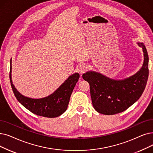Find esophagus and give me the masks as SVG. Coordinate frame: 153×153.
Masks as SVG:
<instances>
[{
	"label": "esophagus",
	"mask_w": 153,
	"mask_h": 153,
	"mask_svg": "<svg viewBox=\"0 0 153 153\" xmlns=\"http://www.w3.org/2000/svg\"><path fill=\"white\" fill-rule=\"evenodd\" d=\"M87 69H88L87 66H86L84 64H80V65L78 66V68H77V71H78V72L79 73H80L81 74H83V73L85 72V71H87Z\"/></svg>",
	"instance_id": "esophagus-1"
}]
</instances>
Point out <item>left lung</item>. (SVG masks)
<instances>
[{"label":"left lung","mask_w":153,"mask_h":153,"mask_svg":"<svg viewBox=\"0 0 153 153\" xmlns=\"http://www.w3.org/2000/svg\"><path fill=\"white\" fill-rule=\"evenodd\" d=\"M137 44L143 49L144 62L134 75L123 80L110 79L94 71H88L82 75L90 85L93 107L99 113L113 115L122 112L141 96L149 75V57L144 44Z\"/></svg>","instance_id":"left-lung-1"}]
</instances>
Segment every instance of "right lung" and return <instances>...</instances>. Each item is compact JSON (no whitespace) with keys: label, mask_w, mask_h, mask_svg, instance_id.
<instances>
[{"label":"right lung","mask_w":153,"mask_h":153,"mask_svg":"<svg viewBox=\"0 0 153 153\" xmlns=\"http://www.w3.org/2000/svg\"><path fill=\"white\" fill-rule=\"evenodd\" d=\"M12 59H10V81L14 94L24 107L36 115L45 117H56L67 110L70 97L79 79V73L70 76L57 90L51 95L41 99H32L21 94L15 88L12 81Z\"/></svg>","instance_id":"obj_1"}]
</instances>
